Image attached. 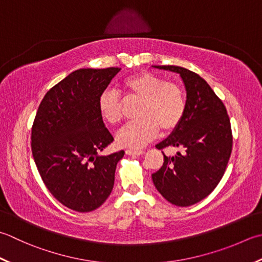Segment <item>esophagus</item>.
Masks as SVG:
<instances>
[{"label":"esophagus","mask_w":262,"mask_h":262,"mask_svg":"<svg viewBox=\"0 0 262 262\" xmlns=\"http://www.w3.org/2000/svg\"><path fill=\"white\" fill-rule=\"evenodd\" d=\"M126 155H128V156H142V155H144V151H143V150H132V148H128V150H126Z\"/></svg>","instance_id":"obj_1"}]
</instances>
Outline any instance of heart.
I'll return each mask as SVG.
<instances>
[{
    "instance_id": "1",
    "label": "heart",
    "mask_w": 262,
    "mask_h": 262,
    "mask_svg": "<svg viewBox=\"0 0 262 262\" xmlns=\"http://www.w3.org/2000/svg\"><path fill=\"white\" fill-rule=\"evenodd\" d=\"M128 94L140 99L136 117L118 132L116 140L122 147L140 148L162 132H170L181 124L186 110V97L179 85L165 81L148 71L127 77L121 83ZM97 109L105 122L116 125L121 119L120 99L115 91L105 90L97 99Z\"/></svg>"
}]
</instances>
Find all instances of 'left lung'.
I'll return each instance as SVG.
<instances>
[{
  "mask_svg": "<svg viewBox=\"0 0 262 262\" xmlns=\"http://www.w3.org/2000/svg\"><path fill=\"white\" fill-rule=\"evenodd\" d=\"M178 74L185 86V115L166 140L157 144L183 147L184 152L167 157L152 175L159 193L178 207H188L211 193L232 152L233 137L226 107L206 80L193 71L177 66H152Z\"/></svg>",
  "mask_w": 262,
  "mask_h": 262,
  "instance_id": "obj_1",
  "label": "left lung"
}]
</instances>
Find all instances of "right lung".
<instances>
[{
  "mask_svg": "<svg viewBox=\"0 0 262 262\" xmlns=\"http://www.w3.org/2000/svg\"><path fill=\"white\" fill-rule=\"evenodd\" d=\"M120 70L73 71L45 94L35 117L32 151L39 175L51 194L75 211H93L105 202L125 155H100L114 137L97 109L99 95Z\"/></svg>",
  "mask_w": 262,
  "mask_h": 262,
  "instance_id": "1",
  "label": "right lung"
}]
</instances>
